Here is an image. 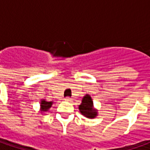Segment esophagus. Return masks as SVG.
<instances>
[{
    "mask_svg": "<svg viewBox=\"0 0 150 150\" xmlns=\"http://www.w3.org/2000/svg\"><path fill=\"white\" fill-rule=\"evenodd\" d=\"M64 100L67 101V102H70V101H72V98H69V97H66V98H64Z\"/></svg>",
    "mask_w": 150,
    "mask_h": 150,
    "instance_id": "34e87169",
    "label": "esophagus"
}]
</instances>
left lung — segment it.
<instances>
[{"label": "left lung", "instance_id": "8db88e82", "mask_svg": "<svg viewBox=\"0 0 150 150\" xmlns=\"http://www.w3.org/2000/svg\"><path fill=\"white\" fill-rule=\"evenodd\" d=\"M80 112L88 118H94L98 115V112L93 108V102L88 94H86L82 99V103L78 107Z\"/></svg>", "mask_w": 150, "mask_h": 150}]
</instances>
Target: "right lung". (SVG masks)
<instances>
[{
    "label": "right lung",
    "mask_w": 150,
    "mask_h": 150,
    "mask_svg": "<svg viewBox=\"0 0 150 150\" xmlns=\"http://www.w3.org/2000/svg\"><path fill=\"white\" fill-rule=\"evenodd\" d=\"M52 102H47L45 99H42L41 101V112H46L49 109L52 105Z\"/></svg>",
    "instance_id": "1"
}]
</instances>
